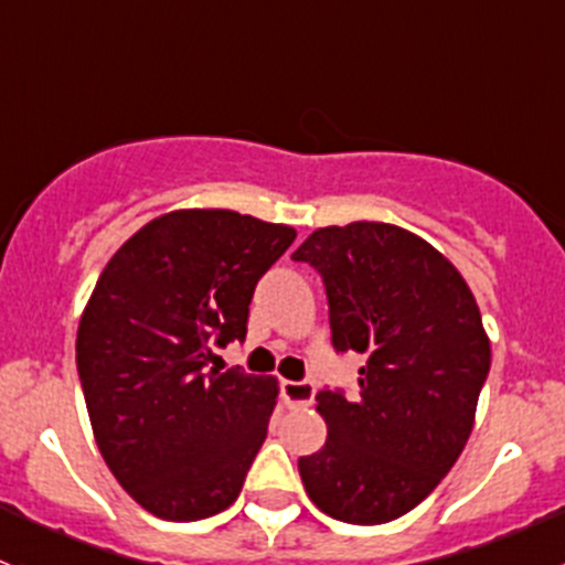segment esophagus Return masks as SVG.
<instances>
[{"label": "esophagus", "instance_id": "34e87169", "mask_svg": "<svg viewBox=\"0 0 565 565\" xmlns=\"http://www.w3.org/2000/svg\"><path fill=\"white\" fill-rule=\"evenodd\" d=\"M281 396L289 407H309L315 402V385L311 383H281Z\"/></svg>", "mask_w": 565, "mask_h": 565}]
</instances>
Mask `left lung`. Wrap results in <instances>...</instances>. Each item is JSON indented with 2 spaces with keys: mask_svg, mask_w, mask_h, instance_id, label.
Segmentation results:
<instances>
[{
  "mask_svg": "<svg viewBox=\"0 0 565 565\" xmlns=\"http://www.w3.org/2000/svg\"><path fill=\"white\" fill-rule=\"evenodd\" d=\"M322 276L335 352H361V396L319 391L328 440L298 470L311 503L350 525L413 511L446 478L489 374L487 330L461 273L380 221L322 226L292 254Z\"/></svg>",
  "mask_w": 565,
  "mask_h": 565,
  "instance_id": "8db88e82",
  "label": "left lung"
}]
</instances>
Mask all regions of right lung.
<instances>
[{
	"label": "right lung",
	"mask_w": 565,
	"mask_h": 565,
	"mask_svg": "<svg viewBox=\"0 0 565 565\" xmlns=\"http://www.w3.org/2000/svg\"><path fill=\"white\" fill-rule=\"evenodd\" d=\"M295 237L235 210H174L125 241L89 295L76 366L95 443L161 520H204L241 494L278 383L207 363L246 339L256 281Z\"/></svg>",
	"instance_id": "obj_1"
}]
</instances>
